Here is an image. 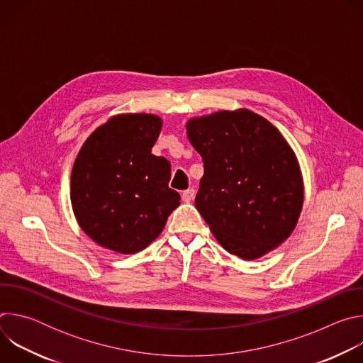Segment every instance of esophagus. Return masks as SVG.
<instances>
[{
	"instance_id": "esophagus-1",
	"label": "esophagus",
	"mask_w": 363,
	"mask_h": 363,
	"mask_svg": "<svg viewBox=\"0 0 363 363\" xmlns=\"http://www.w3.org/2000/svg\"><path fill=\"white\" fill-rule=\"evenodd\" d=\"M181 196H182L184 202H191L194 199V196H195V189L194 188H188L186 191L182 192Z\"/></svg>"
}]
</instances>
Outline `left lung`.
Masks as SVG:
<instances>
[{
  "mask_svg": "<svg viewBox=\"0 0 363 363\" xmlns=\"http://www.w3.org/2000/svg\"><path fill=\"white\" fill-rule=\"evenodd\" d=\"M186 130L203 162L195 206L217 241L244 260L280 245L304 196L296 155L281 133L247 109L191 119Z\"/></svg>",
  "mask_w": 363,
  "mask_h": 363,
  "instance_id": "8db88e82",
  "label": "left lung"
}]
</instances>
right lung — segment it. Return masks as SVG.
Instances as JSON below:
<instances>
[{
	"label": "right lung",
	"mask_w": 363,
	"mask_h": 363,
	"mask_svg": "<svg viewBox=\"0 0 363 363\" xmlns=\"http://www.w3.org/2000/svg\"><path fill=\"white\" fill-rule=\"evenodd\" d=\"M161 118L128 113L99 126L82 146L72 171V205L82 230L121 254L146 248L179 205L169 188L171 164L152 155Z\"/></svg>",
	"instance_id": "1"
}]
</instances>
